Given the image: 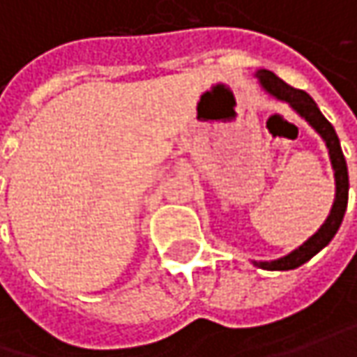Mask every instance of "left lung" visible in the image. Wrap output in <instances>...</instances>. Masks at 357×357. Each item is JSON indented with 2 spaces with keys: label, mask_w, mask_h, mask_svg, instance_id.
<instances>
[{
  "label": "left lung",
  "mask_w": 357,
  "mask_h": 357,
  "mask_svg": "<svg viewBox=\"0 0 357 357\" xmlns=\"http://www.w3.org/2000/svg\"><path fill=\"white\" fill-rule=\"evenodd\" d=\"M257 78L261 80L262 89L273 95L279 100L289 102L299 115L303 116L305 121L324 137L325 145L329 149V158H331V165H333V172H335V202L331 206V212L327 216V220L324 222V226L309 238L303 242L299 248H295L291 255H287L283 259H277V261L271 262H255L257 266L266 268V271H291V268H297L301 266L303 262L309 259H313L324 246H327L331 238L335 236L340 224L344 220V214H346L347 208V190H349V179H347V165L346 158L342 153V147H340V139L335 135V129L333 125L321 115V111L317 109L315 100L307 95L305 91L299 89H293L289 86L284 80H281L279 76L271 70H259Z\"/></svg>",
  "instance_id": "obj_1"
}]
</instances>
